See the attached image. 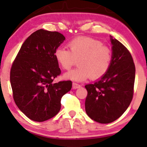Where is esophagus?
I'll return each mask as SVG.
<instances>
[{
	"label": "esophagus",
	"instance_id": "obj_1",
	"mask_svg": "<svg viewBox=\"0 0 147 147\" xmlns=\"http://www.w3.org/2000/svg\"><path fill=\"white\" fill-rule=\"evenodd\" d=\"M81 86H82L79 85V84H77V83H75V82H74V83H72V88H73L74 89L79 88H80Z\"/></svg>",
	"mask_w": 147,
	"mask_h": 147
}]
</instances>
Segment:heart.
Here are the masks:
<instances>
[{
    "label": "heart",
    "instance_id": "1",
    "mask_svg": "<svg viewBox=\"0 0 147 147\" xmlns=\"http://www.w3.org/2000/svg\"><path fill=\"white\" fill-rule=\"evenodd\" d=\"M70 50L58 48L55 50L57 61L64 70H69L78 60L79 67L64 75L67 79L83 82L88 77L97 79L109 71L113 61V51L103 45L99 40L90 37L80 36L68 43Z\"/></svg>",
    "mask_w": 147,
    "mask_h": 147
}]
</instances>
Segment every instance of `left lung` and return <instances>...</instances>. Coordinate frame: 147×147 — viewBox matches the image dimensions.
Instances as JSON below:
<instances>
[{
	"mask_svg": "<svg viewBox=\"0 0 147 147\" xmlns=\"http://www.w3.org/2000/svg\"><path fill=\"white\" fill-rule=\"evenodd\" d=\"M113 61L105 75L85 88L86 112L101 124L114 122L125 112L134 92L136 67L127 48L111 36Z\"/></svg>",
	"mask_w": 147,
	"mask_h": 147,
	"instance_id": "1",
	"label": "left lung"
}]
</instances>
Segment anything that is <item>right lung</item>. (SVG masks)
Returning <instances> with one entry per match:
<instances>
[{"instance_id":"1","label":"right lung","mask_w":147,"mask_h":147,"mask_svg":"<svg viewBox=\"0 0 147 147\" xmlns=\"http://www.w3.org/2000/svg\"><path fill=\"white\" fill-rule=\"evenodd\" d=\"M65 39L58 32L37 30L25 40L13 61V98L18 109L35 122L55 117L61 109V97L72 88L70 80L53 82L61 75L55 52Z\"/></svg>"}]
</instances>
